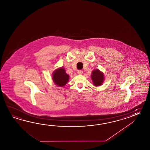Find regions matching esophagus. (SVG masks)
I'll list each match as a JSON object with an SVG mask.
<instances>
[{"instance_id":"esophagus-1","label":"esophagus","mask_w":150,"mask_h":150,"mask_svg":"<svg viewBox=\"0 0 150 150\" xmlns=\"http://www.w3.org/2000/svg\"><path fill=\"white\" fill-rule=\"evenodd\" d=\"M83 71L81 70H79L78 71V74H83Z\"/></svg>"}]
</instances>
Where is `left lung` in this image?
Listing matches in <instances>:
<instances>
[{"label":"left lung","instance_id":"8db88e82","mask_svg":"<svg viewBox=\"0 0 150 150\" xmlns=\"http://www.w3.org/2000/svg\"><path fill=\"white\" fill-rule=\"evenodd\" d=\"M91 77L92 79L93 80V84L96 86H100L104 80L103 74L99 70L93 71Z\"/></svg>","mask_w":150,"mask_h":150}]
</instances>
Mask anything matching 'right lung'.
<instances>
[{
  "instance_id": "1",
  "label": "right lung",
  "mask_w": 150,
  "mask_h": 150,
  "mask_svg": "<svg viewBox=\"0 0 150 150\" xmlns=\"http://www.w3.org/2000/svg\"><path fill=\"white\" fill-rule=\"evenodd\" d=\"M52 79L56 85L63 87L67 83L69 79V76L66 74L64 69L62 67L55 71L52 76Z\"/></svg>"
}]
</instances>
